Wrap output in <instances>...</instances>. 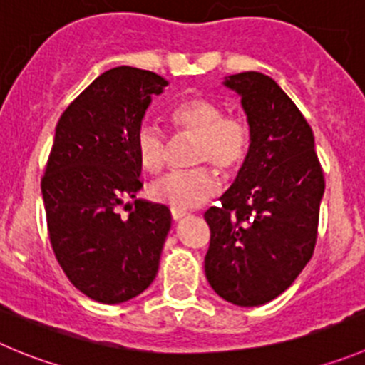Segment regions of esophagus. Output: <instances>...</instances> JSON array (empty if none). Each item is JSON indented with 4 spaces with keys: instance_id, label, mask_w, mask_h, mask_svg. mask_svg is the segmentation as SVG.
<instances>
[{
    "instance_id": "34e87169",
    "label": "esophagus",
    "mask_w": 365,
    "mask_h": 365,
    "mask_svg": "<svg viewBox=\"0 0 365 365\" xmlns=\"http://www.w3.org/2000/svg\"><path fill=\"white\" fill-rule=\"evenodd\" d=\"M171 216L173 220H180V217L185 216V210H180V209H171Z\"/></svg>"
}]
</instances>
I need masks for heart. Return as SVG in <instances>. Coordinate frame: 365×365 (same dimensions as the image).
<instances>
[{
    "label": "heart",
    "instance_id": "heart-1",
    "mask_svg": "<svg viewBox=\"0 0 365 365\" xmlns=\"http://www.w3.org/2000/svg\"><path fill=\"white\" fill-rule=\"evenodd\" d=\"M178 133L196 136L192 148L194 165L209 163L223 175H232L247 162L252 145V129L241 115L225 113L221 104L203 95H192L176 102L169 111ZM167 136L158 125L142 122L135 131V153L142 169L162 171L167 158ZM220 182L209 166L171 173L151 185V198L171 209H194L212 198Z\"/></svg>",
    "mask_w": 365,
    "mask_h": 365
}]
</instances>
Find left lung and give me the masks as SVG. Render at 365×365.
<instances>
[{
    "instance_id": "1",
    "label": "left lung",
    "mask_w": 365,
    "mask_h": 365,
    "mask_svg": "<svg viewBox=\"0 0 365 365\" xmlns=\"http://www.w3.org/2000/svg\"><path fill=\"white\" fill-rule=\"evenodd\" d=\"M241 95L252 145L236 182L210 207L205 275L237 306L279 297L312 259L319 234L324 173L304 115L259 71L230 75Z\"/></svg>"
}]
</instances>
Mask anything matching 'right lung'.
Segmentation results:
<instances>
[{
  "label": "right lung",
  "instance_id": "1",
  "mask_svg": "<svg viewBox=\"0 0 365 365\" xmlns=\"http://www.w3.org/2000/svg\"><path fill=\"white\" fill-rule=\"evenodd\" d=\"M160 75L118 66L104 71L61 115L41 178L57 263L77 290L102 304L129 301L156 277L171 229L165 205L124 200L140 190L135 131Z\"/></svg>",
  "mask_w": 365,
  "mask_h": 365
}]
</instances>
